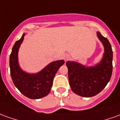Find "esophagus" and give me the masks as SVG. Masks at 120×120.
Masks as SVG:
<instances>
[{"label":"esophagus","mask_w":120,"mask_h":120,"mask_svg":"<svg viewBox=\"0 0 120 120\" xmlns=\"http://www.w3.org/2000/svg\"><path fill=\"white\" fill-rule=\"evenodd\" d=\"M70 58H71V56L68 54H65V55H63V59H64V60H65V61H67Z\"/></svg>","instance_id":"esophagus-1"}]
</instances>
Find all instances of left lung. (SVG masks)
<instances>
[{
    "label": "left lung",
    "mask_w": 120,
    "mask_h": 120,
    "mask_svg": "<svg viewBox=\"0 0 120 120\" xmlns=\"http://www.w3.org/2000/svg\"><path fill=\"white\" fill-rule=\"evenodd\" d=\"M97 36L104 47V53L99 63L90 67L76 61L66 63L71 90L84 97H91L99 93L112 76L113 52L111 45L99 31Z\"/></svg>",
    "instance_id": "left-lung-1"
}]
</instances>
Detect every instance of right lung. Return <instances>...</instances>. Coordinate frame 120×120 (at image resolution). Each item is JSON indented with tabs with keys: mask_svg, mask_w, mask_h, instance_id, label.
Here are the masks:
<instances>
[{
	"mask_svg": "<svg viewBox=\"0 0 120 120\" xmlns=\"http://www.w3.org/2000/svg\"><path fill=\"white\" fill-rule=\"evenodd\" d=\"M25 35L23 34L12 48L10 55V74L15 86L23 95L32 99H38L49 94L55 74L65 61L58 60L51 62L36 73L23 71L18 62V52Z\"/></svg>",
	"mask_w": 120,
	"mask_h": 120,
	"instance_id": "add662e5",
	"label": "right lung"
}]
</instances>
